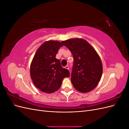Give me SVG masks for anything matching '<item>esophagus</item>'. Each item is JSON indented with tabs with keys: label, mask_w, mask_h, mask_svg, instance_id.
<instances>
[{
	"label": "esophagus",
	"mask_w": 129,
	"mask_h": 129,
	"mask_svg": "<svg viewBox=\"0 0 129 129\" xmlns=\"http://www.w3.org/2000/svg\"><path fill=\"white\" fill-rule=\"evenodd\" d=\"M65 68H66V69H68V70H69V66H66V67H65Z\"/></svg>",
	"instance_id": "1"
}]
</instances>
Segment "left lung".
<instances>
[{
    "instance_id": "8db88e82",
    "label": "left lung",
    "mask_w": 129,
    "mask_h": 129,
    "mask_svg": "<svg viewBox=\"0 0 129 129\" xmlns=\"http://www.w3.org/2000/svg\"><path fill=\"white\" fill-rule=\"evenodd\" d=\"M61 42L73 56L71 82L74 87L83 93L91 91L98 84L103 72L98 54L84 39H72Z\"/></svg>"
}]
</instances>
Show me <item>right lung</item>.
Returning <instances> with one entry per match:
<instances>
[{
  "label": "right lung",
  "mask_w": 129,
  "mask_h": 129,
  "mask_svg": "<svg viewBox=\"0 0 129 129\" xmlns=\"http://www.w3.org/2000/svg\"><path fill=\"white\" fill-rule=\"evenodd\" d=\"M63 45L57 41H48L38 48L30 65V74L34 84L42 92L50 93L61 87L64 77H68V69L62 68L55 57Z\"/></svg>",
  "instance_id": "obj_1"
}]
</instances>
